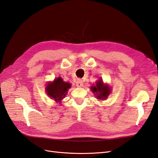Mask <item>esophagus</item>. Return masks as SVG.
Segmentation results:
<instances>
[{
    "label": "esophagus",
    "mask_w": 158,
    "mask_h": 158,
    "mask_svg": "<svg viewBox=\"0 0 158 158\" xmlns=\"http://www.w3.org/2000/svg\"><path fill=\"white\" fill-rule=\"evenodd\" d=\"M76 86L78 87V88L82 87V85H83L82 80H81L80 79H78L76 81Z\"/></svg>",
    "instance_id": "1"
}]
</instances>
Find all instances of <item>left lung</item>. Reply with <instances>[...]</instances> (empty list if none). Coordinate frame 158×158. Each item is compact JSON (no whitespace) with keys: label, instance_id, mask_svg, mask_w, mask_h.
<instances>
[{"label":"left lung","instance_id":"obj_1","mask_svg":"<svg viewBox=\"0 0 158 158\" xmlns=\"http://www.w3.org/2000/svg\"><path fill=\"white\" fill-rule=\"evenodd\" d=\"M92 92L95 95V97L99 100H105L111 94V90L108 85L104 84L102 79L98 80L96 85L91 87Z\"/></svg>","mask_w":158,"mask_h":158}]
</instances>
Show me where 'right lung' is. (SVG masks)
<instances>
[{
  "label": "right lung",
  "instance_id": "right-lung-1",
  "mask_svg": "<svg viewBox=\"0 0 158 158\" xmlns=\"http://www.w3.org/2000/svg\"><path fill=\"white\" fill-rule=\"evenodd\" d=\"M71 85L65 82L60 77L57 78L53 82H49L46 86V92L51 98L53 99L56 102H60L65 98L69 89Z\"/></svg>",
  "mask_w": 158,
  "mask_h": 158
}]
</instances>
